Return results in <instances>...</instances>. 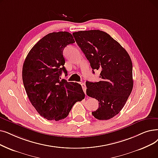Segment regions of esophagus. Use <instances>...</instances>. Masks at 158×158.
I'll return each mask as SVG.
<instances>
[{
	"mask_svg": "<svg viewBox=\"0 0 158 158\" xmlns=\"http://www.w3.org/2000/svg\"><path fill=\"white\" fill-rule=\"evenodd\" d=\"M81 86L83 88V90L85 94V95H86V85L85 83H81Z\"/></svg>",
	"mask_w": 158,
	"mask_h": 158,
	"instance_id": "esophagus-1",
	"label": "esophagus"
}]
</instances>
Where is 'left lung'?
I'll return each mask as SVG.
<instances>
[{
	"label": "left lung",
	"instance_id": "obj_1",
	"mask_svg": "<svg viewBox=\"0 0 158 158\" xmlns=\"http://www.w3.org/2000/svg\"><path fill=\"white\" fill-rule=\"evenodd\" d=\"M77 45L92 68L101 71L99 82L86 81V94L98 100L99 108L92 112L99 120H108L118 114L133 88L132 63L128 53L107 33L100 30L73 33Z\"/></svg>",
	"mask_w": 158,
	"mask_h": 158
}]
</instances>
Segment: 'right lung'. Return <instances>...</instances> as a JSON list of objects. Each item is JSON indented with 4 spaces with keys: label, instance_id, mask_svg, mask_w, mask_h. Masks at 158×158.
<instances>
[{
    "label": "right lung",
    "instance_id": "obj_1",
    "mask_svg": "<svg viewBox=\"0 0 158 158\" xmlns=\"http://www.w3.org/2000/svg\"><path fill=\"white\" fill-rule=\"evenodd\" d=\"M74 43L67 31L50 33L33 46L24 62L26 94L37 112L48 120L66 118L75 102L85 98L80 84L60 77L62 72L67 75L63 50Z\"/></svg>",
    "mask_w": 158,
    "mask_h": 158
}]
</instances>
